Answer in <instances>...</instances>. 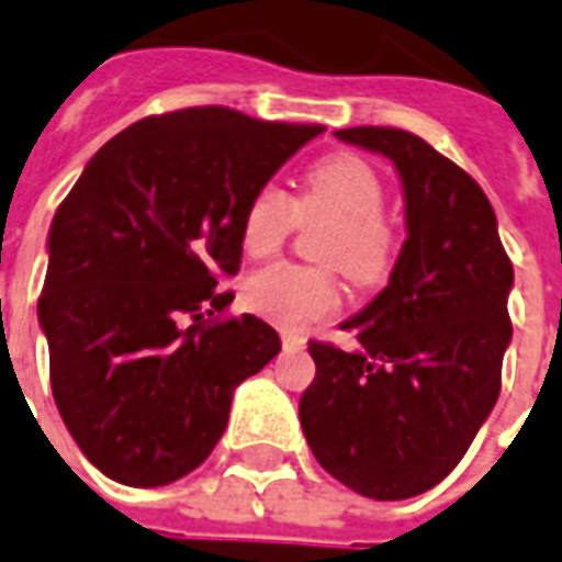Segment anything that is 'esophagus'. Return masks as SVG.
I'll return each mask as SVG.
<instances>
[{
	"mask_svg": "<svg viewBox=\"0 0 562 562\" xmlns=\"http://www.w3.org/2000/svg\"><path fill=\"white\" fill-rule=\"evenodd\" d=\"M280 338H282V347H285V350H303V344H306V338H303V335L289 333V329H285Z\"/></svg>",
	"mask_w": 562,
	"mask_h": 562,
	"instance_id": "obj_1",
	"label": "esophagus"
}]
</instances>
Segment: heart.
I'll list each match as a JSON object with an SVG mask.
<instances>
[{"mask_svg":"<svg viewBox=\"0 0 562 562\" xmlns=\"http://www.w3.org/2000/svg\"><path fill=\"white\" fill-rule=\"evenodd\" d=\"M384 183L364 157L350 151L317 160L291 201L273 183L256 189L241 212V250L268 259L300 224L329 221L317 236L315 256L329 265L277 262L245 280V303L254 315L280 326H303L341 306L338 265L356 285H373L391 273L396 233L384 218Z\"/></svg>","mask_w":562,"mask_h":562,"instance_id":"b5f03b06","label":"heart"}]
</instances>
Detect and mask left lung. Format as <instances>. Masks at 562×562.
I'll list each match as a JSON object with an SVG mask.
<instances>
[{
    "instance_id": "1",
    "label": "left lung",
    "mask_w": 562,
    "mask_h": 562,
    "mask_svg": "<svg viewBox=\"0 0 562 562\" xmlns=\"http://www.w3.org/2000/svg\"><path fill=\"white\" fill-rule=\"evenodd\" d=\"M335 136L400 169L408 238L387 289L341 326L361 350L308 341L300 423L333 479L396 502L440 484L496 405L514 265L484 189L426 139L375 125Z\"/></svg>"
}]
</instances>
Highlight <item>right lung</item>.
<instances>
[{
    "label": "right lung",
    "instance_id": "obj_1",
    "mask_svg": "<svg viewBox=\"0 0 562 562\" xmlns=\"http://www.w3.org/2000/svg\"><path fill=\"white\" fill-rule=\"evenodd\" d=\"M324 125L218 104L145 116L101 148L48 229L40 326L57 411L92 467L162 487L201 467L233 391L280 352L254 315H224L250 194Z\"/></svg>",
    "mask_w": 562,
    "mask_h": 562
}]
</instances>
